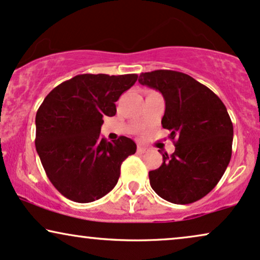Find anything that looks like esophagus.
Returning a JSON list of instances; mask_svg holds the SVG:
<instances>
[{
    "label": "esophagus",
    "mask_w": 260,
    "mask_h": 260,
    "mask_svg": "<svg viewBox=\"0 0 260 260\" xmlns=\"http://www.w3.org/2000/svg\"><path fill=\"white\" fill-rule=\"evenodd\" d=\"M146 150H147V147H146V146H143V145H138V152H141V153H144V152H145Z\"/></svg>",
    "instance_id": "obj_1"
}]
</instances>
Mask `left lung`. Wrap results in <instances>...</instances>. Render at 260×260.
Returning a JSON list of instances; mask_svg holds the SVG:
<instances>
[{
  "label": "left lung",
  "mask_w": 260,
  "mask_h": 260,
  "mask_svg": "<svg viewBox=\"0 0 260 260\" xmlns=\"http://www.w3.org/2000/svg\"><path fill=\"white\" fill-rule=\"evenodd\" d=\"M139 83L159 91L166 101L162 126L170 131L173 154L149 172L154 192L173 204H190L215 188L232 158L233 123L223 102L181 72L141 73Z\"/></svg>",
  "instance_id": "left-lung-1"
}]
</instances>
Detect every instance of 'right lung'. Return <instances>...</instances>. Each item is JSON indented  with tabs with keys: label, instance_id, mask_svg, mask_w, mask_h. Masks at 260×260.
Listing matches in <instances>:
<instances>
[{
	"label": "right lung",
	"instance_id": "add662e5",
	"mask_svg": "<svg viewBox=\"0 0 260 260\" xmlns=\"http://www.w3.org/2000/svg\"><path fill=\"white\" fill-rule=\"evenodd\" d=\"M137 74H80L52 90L36 115V150L48 179L66 198L91 203L114 188L121 164L136 153L132 139L101 137L104 116H114L121 94Z\"/></svg>",
	"mask_w": 260,
	"mask_h": 260
}]
</instances>
